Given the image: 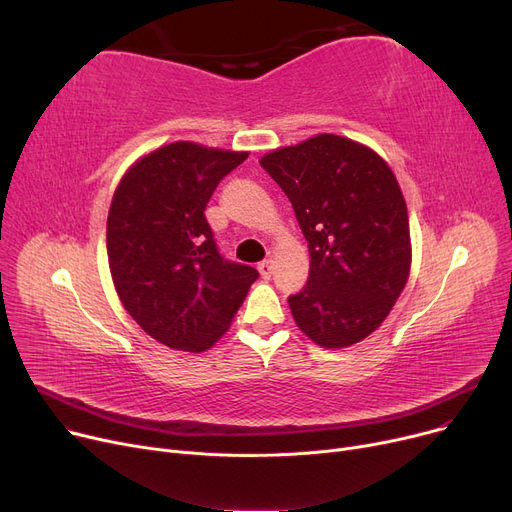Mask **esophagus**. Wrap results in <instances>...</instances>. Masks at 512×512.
<instances>
[{"mask_svg": "<svg viewBox=\"0 0 512 512\" xmlns=\"http://www.w3.org/2000/svg\"><path fill=\"white\" fill-rule=\"evenodd\" d=\"M257 270H259V274H261V278H272V274H274V261L272 259H265V261H261L259 265H257Z\"/></svg>", "mask_w": 512, "mask_h": 512, "instance_id": "obj_1", "label": "esophagus"}]
</instances>
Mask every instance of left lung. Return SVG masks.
Instances as JSON below:
<instances>
[{
  "mask_svg": "<svg viewBox=\"0 0 512 512\" xmlns=\"http://www.w3.org/2000/svg\"><path fill=\"white\" fill-rule=\"evenodd\" d=\"M309 242V280L290 294L297 326L344 348L380 328L411 270L407 203L386 161L336 134L261 157Z\"/></svg>",
  "mask_w": 512,
  "mask_h": 512,
  "instance_id": "obj_1",
  "label": "left lung"
}]
</instances>
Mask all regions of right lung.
<instances>
[{
    "label": "right lung",
    "instance_id": "add662e5",
    "mask_svg": "<svg viewBox=\"0 0 512 512\" xmlns=\"http://www.w3.org/2000/svg\"><path fill=\"white\" fill-rule=\"evenodd\" d=\"M247 155L170 143L141 157L114 193L107 259L116 292L151 338L176 351L218 342L259 276L220 255L203 213Z\"/></svg>",
    "mask_w": 512,
    "mask_h": 512
}]
</instances>
